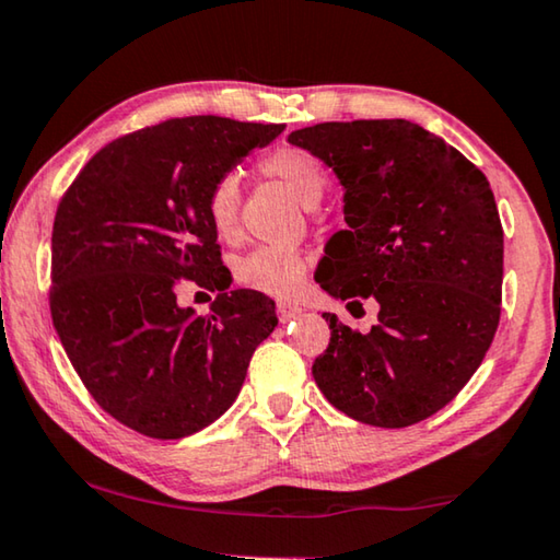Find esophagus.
Masks as SVG:
<instances>
[{
	"label": "esophagus",
	"instance_id": "esophagus-1",
	"mask_svg": "<svg viewBox=\"0 0 560 560\" xmlns=\"http://www.w3.org/2000/svg\"><path fill=\"white\" fill-rule=\"evenodd\" d=\"M301 312H304V308H301L299 304H291V301H279V304H277V314H279L281 322H289V318H296Z\"/></svg>",
	"mask_w": 560,
	"mask_h": 560
}]
</instances>
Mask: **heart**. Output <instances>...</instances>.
Instances as JSON below:
<instances>
[{"label":"heart","instance_id":"1","mask_svg":"<svg viewBox=\"0 0 560 560\" xmlns=\"http://www.w3.org/2000/svg\"><path fill=\"white\" fill-rule=\"evenodd\" d=\"M261 174L281 182L306 209L322 201L328 172L318 159L299 147H279L261 156ZM207 217L214 232L232 242L238 236V209H242V184L236 174H224L211 184L207 194ZM306 256L291 246H256L236 261V281L246 289L269 296H291L306 277Z\"/></svg>","mask_w":560,"mask_h":560}]
</instances>
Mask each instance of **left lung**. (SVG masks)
<instances>
[{"instance_id": "left-lung-1", "label": "left lung", "mask_w": 560, "mask_h": 560, "mask_svg": "<svg viewBox=\"0 0 560 560\" xmlns=\"http://www.w3.org/2000/svg\"><path fill=\"white\" fill-rule=\"evenodd\" d=\"M289 141L343 186L349 229L326 244L316 281L349 312L378 304L366 334L324 314L331 341L312 366L316 386L361 423L429 419L476 374L499 328L503 229L491 184L406 119L324 121Z\"/></svg>"}]
</instances>
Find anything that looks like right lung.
Returning a JSON list of instances; mask_svg holds the SVG:
<instances>
[{"label": "right lung", "mask_w": 560, "mask_h": 560, "mask_svg": "<svg viewBox=\"0 0 560 560\" xmlns=\"http://www.w3.org/2000/svg\"><path fill=\"white\" fill-rule=\"evenodd\" d=\"M283 124L182 117L100 149L61 197L51 229V322L86 392L149 439L214 423L279 324L273 301L226 291L207 194ZM182 278L219 290L212 314L175 304Z\"/></svg>", "instance_id": "obj_1"}]
</instances>
